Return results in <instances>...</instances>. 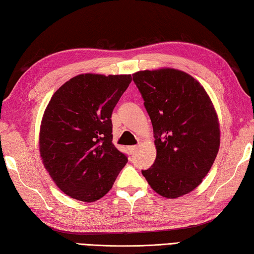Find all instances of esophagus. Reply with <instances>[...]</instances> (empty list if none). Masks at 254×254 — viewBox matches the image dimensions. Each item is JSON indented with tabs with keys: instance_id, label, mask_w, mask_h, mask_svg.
<instances>
[{
	"instance_id": "1",
	"label": "esophagus",
	"mask_w": 254,
	"mask_h": 254,
	"mask_svg": "<svg viewBox=\"0 0 254 254\" xmlns=\"http://www.w3.org/2000/svg\"><path fill=\"white\" fill-rule=\"evenodd\" d=\"M137 148H138V146H130L127 149H128V152H130L131 154H134V153L136 152Z\"/></svg>"
}]
</instances>
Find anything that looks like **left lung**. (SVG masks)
<instances>
[{
	"label": "left lung",
	"instance_id": "1",
	"mask_svg": "<svg viewBox=\"0 0 254 254\" xmlns=\"http://www.w3.org/2000/svg\"><path fill=\"white\" fill-rule=\"evenodd\" d=\"M154 131L156 159L142 174L159 195L177 198L197 188L220 145L216 110L206 90L180 69L133 74Z\"/></svg>",
	"mask_w": 254,
	"mask_h": 254
}]
</instances>
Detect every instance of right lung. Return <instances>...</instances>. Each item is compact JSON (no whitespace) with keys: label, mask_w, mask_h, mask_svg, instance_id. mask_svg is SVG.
<instances>
[{"label":"right lung","mask_w":254,"mask_h":254,"mask_svg":"<svg viewBox=\"0 0 254 254\" xmlns=\"http://www.w3.org/2000/svg\"><path fill=\"white\" fill-rule=\"evenodd\" d=\"M131 82L130 74H79L51 97L40 124V156L53 182L72 198H101L127 163L112 144L111 115Z\"/></svg>","instance_id":"1"}]
</instances>
